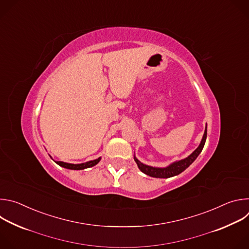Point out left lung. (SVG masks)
<instances>
[{"mask_svg": "<svg viewBox=\"0 0 249 249\" xmlns=\"http://www.w3.org/2000/svg\"><path fill=\"white\" fill-rule=\"evenodd\" d=\"M206 139H207V124H206V129H205L203 138L200 142V145L198 146V148L187 158L180 160H176L165 167H156V166L147 165L143 162H141L135 156H134V160H135L139 169L142 172H144L145 174L152 176V177H156V178H168V177L178 175L179 173L184 171L197 159V157L200 155V153L202 152V150L204 148Z\"/></svg>", "mask_w": 249, "mask_h": 249, "instance_id": "8db88e82", "label": "left lung"}]
</instances>
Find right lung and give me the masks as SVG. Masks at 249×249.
Segmentation results:
<instances>
[{
    "label": "right lung",
    "mask_w": 249,
    "mask_h": 249,
    "mask_svg": "<svg viewBox=\"0 0 249 249\" xmlns=\"http://www.w3.org/2000/svg\"><path fill=\"white\" fill-rule=\"evenodd\" d=\"M51 158V157H50ZM52 159V158H51ZM101 158H98L96 160H89L84 163H78V164H74V163H68V162H64V161H55L58 165L64 167V168H68V169H73V170H81V169H85V168H89L91 166H94L95 164H97L100 161Z\"/></svg>",
    "instance_id": "right-lung-1"
}]
</instances>
